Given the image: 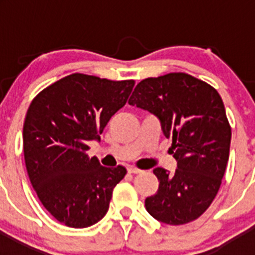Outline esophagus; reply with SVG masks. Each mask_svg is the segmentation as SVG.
Listing matches in <instances>:
<instances>
[{"label":"esophagus","mask_w":255,"mask_h":255,"mask_svg":"<svg viewBox=\"0 0 255 255\" xmlns=\"http://www.w3.org/2000/svg\"><path fill=\"white\" fill-rule=\"evenodd\" d=\"M128 172L129 173H140L141 170H139V168H136V167H131V166H130V167H128Z\"/></svg>","instance_id":"34e87169"}]
</instances>
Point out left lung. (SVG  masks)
<instances>
[{"instance_id": "8db88e82", "label": "left lung", "mask_w": 255, "mask_h": 255, "mask_svg": "<svg viewBox=\"0 0 255 255\" xmlns=\"http://www.w3.org/2000/svg\"><path fill=\"white\" fill-rule=\"evenodd\" d=\"M130 106L161 121L177 168L153 170L158 190L145 199L155 220L184 225L203 215L217 195L229 161L231 128L218 92L185 73L144 79L135 87Z\"/></svg>"}]
</instances>
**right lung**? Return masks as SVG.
<instances>
[{
  "mask_svg": "<svg viewBox=\"0 0 255 255\" xmlns=\"http://www.w3.org/2000/svg\"><path fill=\"white\" fill-rule=\"evenodd\" d=\"M134 80L114 82L71 74L31 101L22 128V148L31 185L44 208L74 229L97 224L126 168L101 166L87 154L105 126L125 106Z\"/></svg>",
  "mask_w": 255,
  "mask_h": 255,
  "instance_id": "obj_1",
  "label": "right lung"
}]
</instances>
